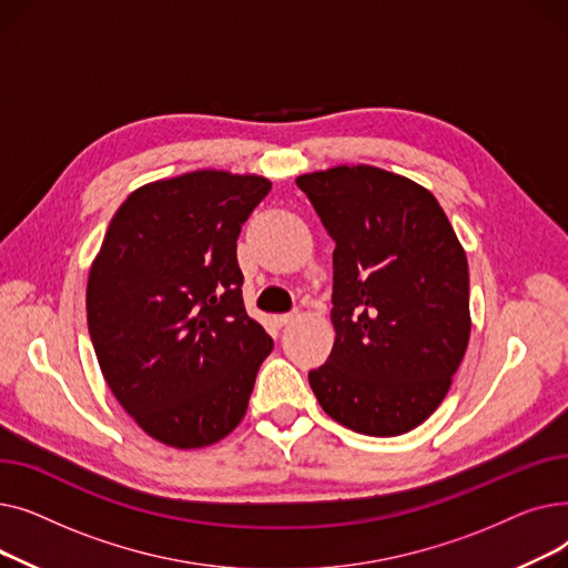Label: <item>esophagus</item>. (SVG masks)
I'll return each instance as SVG.
<instances>
[{
    "label": "esophagus",
    "instance_id": "34e87169",
    "mask_svg": "<svg viewBox=\"0 0 568 568\" xmlns=\"http://www.w3.org/2000/svg\"><path fill=\"white\" fill-rule=\"evenodd\" d=\"M296 315H300L296 311H294V313H281V315H276V324H278V326H285V324L294 322Z\"/></svg>",
    "mask_w": 568,
    "mask_h": 568
}]
</instances>
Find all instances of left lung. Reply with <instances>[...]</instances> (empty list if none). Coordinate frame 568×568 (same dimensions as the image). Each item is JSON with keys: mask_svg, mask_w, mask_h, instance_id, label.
I'll return each instance as SVG.
<instances>
[{"mask_svg": "<svg viewBox=\"0 0 568 568\" xmlns=\"http://www.w3.org/2000/svg\"><path fill=\"white\" fill-rule=\"evenodd\" d=\"M336 242L334 349L308 373L341 426L394 437L422 426L469 343V272L435 195L375 165L296 176Z\"/></svg>", "mask_w": 568, "mask_h": 568, "instance_id": "left-lung-1", "label": "left lung"}]
</instances>
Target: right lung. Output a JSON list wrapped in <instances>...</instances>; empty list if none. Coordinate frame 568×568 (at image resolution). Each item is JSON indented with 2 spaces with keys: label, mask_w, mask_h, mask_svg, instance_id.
<instances>
[{
  "label": "right lung",
  "mask_w": 568,
  "mask_h": 568,
  "mask_svg": "<svg viewBox=\"0 0 568 568\" xmlns=\"http://www.w3.org/2000/svg\"><path fill=\"white\" fill-rule=\"evenodd\" d=\"M272 191L257 174L195 170L144 184L116 209L87 281L101 373L135 424L174 449L242 424L274 347L248 317L236 239Z\"/></svg>",
  "instance_id": "obj_1"
}]
</instances>
